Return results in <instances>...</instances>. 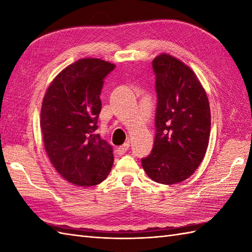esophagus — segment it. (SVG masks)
Segmentation results:
<instances>
[{
  "instance_id": "obj_1",
  "label": "esophagus",
  "mask_w": 252,
  "mask_h": 252,
  "mask_svg": "<svg viewBox=\"0 0 252 252\" xmlns=\"http://www.w3.org/2000/svg\"><path fill=\"white\" fill-rule=\"evenodd\" d=\"M129 148H130V144H129V142H126V143L123 144L122 146L118 147L116 149V152H117L118 155H123V154H126L127 151H129Z\"/></svg>"
}]
</instances>
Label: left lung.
<instances>
[{"instance_id": "8db88e82", "label": "left lung", "mask_w": 252, "mask_h": 252, "mask_svg": "<svg viewBox=\"0 0 252 252\" xmlns=\"http://www.w3.org/2000/svg\"><path fill=\"white\" fill-rule=\"evenodd\" d=\"M156 74V136L142 167L153 181L172 185L195 172L205 157L211 114L206 91L195 72L169 54L153 61Z\"/></svg>"}]
</instances>
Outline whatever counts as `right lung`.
<instances>
[{"instance_id":"add662e5","label":"right lung","mask_w":252,"mask_h":252,"mask_svg":"<svg viewBox=\"0 0 252 252\" xmlns=\"http://www.w3.org/2000/svg\"><path fill=\"white\" fill-rule=\"evenodd\" d=\"M115 67L99 58H82L58 73L44 95V148L62 178L77 186L101 183L114 163L111 145L95 131L104 79Z\"/></svg>"}]
</instances>
